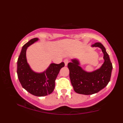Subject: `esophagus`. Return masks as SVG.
I'll use <instances>...</instances> for the list:
<instances>
[{
	"mask_svg": "<svg viewBox=\"0 0 123 123\" xmlns=\"http://www.w3.org/2000/svg\"><path fill=\"white\" fill-rule=\"evenodd\" d=\"M63 62H64V63H65V65L67 66L68 63V62H69V60L68 59H65V60H64V61H63Z\"/></svg>",
	"mask_w": 123,
	"mask_h": 123,
	"instance_id": "obj_1",
	"label": "esophagus"
}]
</instances>
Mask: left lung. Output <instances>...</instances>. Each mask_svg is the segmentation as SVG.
Masks as SVG:
<instances>
[{
  "mask_svg": "<svg viewBox=\"0 0 123 123\" xmlns=\"http://www.w3.org/2000/svg\"><path fill=\"white\" fill-rule=\"evenodd\" d=\"M92 47H99L104 54V62L94 71L87 72L80 66L79 60L74 58L68 64L72 85L76 92L91 95L101 91L108 85L111 77L113 66L105 47L101 43H95Z\"/></svg>",
  "mask_w": 123,
  "mask_h": 123,
  "instance_id": "1",
  "label": "left lung"
}]
</instances>
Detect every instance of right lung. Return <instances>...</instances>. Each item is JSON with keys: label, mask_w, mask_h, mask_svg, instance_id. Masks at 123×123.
<instances>
[{"label": "right lung", "mask_w": 123, "mask_h": 123, "mask_svg": "<svg viewBox=\"0 0 123 123\" xmlns=\"http://www.w3.org/2000/svg\"><path fill=\"white\" fill-rule=\"evenodd\" d=\"M38 40V38H33L24 45L17 61V72L19 82L25 90L35 96L44 97L53 92L55 81L65 63H51L47 69L41 73L33 71L27 62L26 52L29 46Z\"/></svg>", "instance_id": "1"}]
</instances>
